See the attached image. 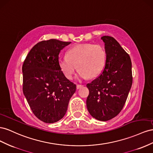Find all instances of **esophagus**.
I'll use <instances>...</instances> for the list:
<instances>
[{
  "instance_id": "obj_1",
  "label": "esophagus",
  "mask_w": 153,
  "mask_h": 153,
  "mask_svg": "<svg viewBox=\"0 0 153 153\" xmlns=\"http://www.w3.org/2000/svg\"><path fill=\"white\" fill-rule=\"evenodd\" d=\"M82 86H83V85H77V86H76V88H77V89H79V88H82Z\"/></svg>"
}]
</instances>
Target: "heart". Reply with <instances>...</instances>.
Listing matches in <instances>:
<instances>
[{
    "label": "heart",
    "instance_id": "1",
    "mask_svg": "<svg viewBox=\"0 0 153 153\" xmlns=\"http://www.w3.org/2000/svg\"><path fill=\"white\" fill-rule=\"evenodd\" d=\"M105 50L101 45L85 43L70 49L67 56L58 58V66L67 79L72 78L77 67V79L94 77L101 73L106 63Z\"/></svg>",
    "mask_w": 153,
    "mask_h": 153
}]
</instances>
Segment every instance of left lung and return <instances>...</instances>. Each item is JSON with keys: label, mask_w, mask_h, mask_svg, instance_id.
<instances>
[{"label": "left lung", "mask_w": 153, "mask_h": 153, "mask_svg": "<svg viewBox=\"0 0 153 153\" xmlns=\"http://www.w3.org/2000/svg\"><path fill=\"white\" fill-rule=\"evenodd\" d=\"M106 54L103 72L86 85V107L95 119L107 121L123 110L131 88L132 64L129 54L114 38L101 37Z\"/></svg>", "instance_id": "8db88e82"}]
</instances>
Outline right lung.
Returning a JSON list of instances; mask_svg holds the SVG:
<instances>
[{
	"mask_svg": "<svg viewBox=\"0 0 153 153\" xmlns=\"http://www.w3.org/2000/svg\"><path fill=\"white\" fill-rule=\"evenodd\" d=\"M71 43L56 39L38 42L24 60L23 93L34 115L45 123L62 119L76 90L58 63L61 50Z\"/></svg>",
	"mask_w": 153,
	"mask_h": 153,
	"instance_id": "add662e5",
	"label": "right lung"
}]
</instances>
